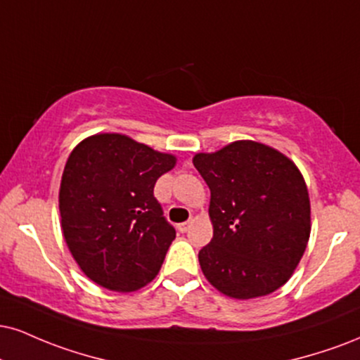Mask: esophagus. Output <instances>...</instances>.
<instances>
[{"label": "esophagus", "mask_w": 360, "mask_h": 360, "mask_svg": "<svg viewBox=\"0 0 360 360\" xmlns=\"http://www.w3.org/2000/svg\"><path fill=\"white\" fill-rule=\"evenodd\" d=\"M191 224H193V221H186V223H181V224H177V229H179L181 233H186V231H188L189 228H191Z\"/></svg>", "instance_id": "34e87169"}]
</instances>
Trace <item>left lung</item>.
Instances as JSON below:
<instances>
[{"label": "left lung", "mask_w": 360, "mask_h": 360, "mask_svg": "<svg viewBox=\"0 0 360 360\" xmlns=\"http://www.w3.org/2000/svg\"><path fill=\"white\" fill-rule=\"evenodd\" d=\"M193 164L211 191L213 240L198 255L206 280L236 300L283 287L311 229L309 189L297 164L255 141L198 153Z\"/></svg>", "instance_id": "1"}]
</instances>
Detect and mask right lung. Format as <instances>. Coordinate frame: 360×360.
Returning a JSON list of instances; mask_svg holds the SVG:
<instances>
[{
    "label": "right lung",
    "instance_id": "obj_1",
    "mask_svg": "<svg viewBox=\"0 0 360 360\" xmlns=\"http://www.w3.org/2000/svg\"><path fill=\"white\" fill-rule=\"evenodd\" d=\"M176 161L117 132L73 147L60 183V224L73 259L97 285L129 293L158 276L176 229L154 184Z\"/></svg>",
    "mask_w": 360,
    "mask_h": 360
}]
</instances>
